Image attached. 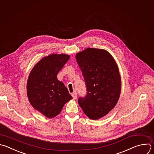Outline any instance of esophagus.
Here are the masks:
<instances>
[{
  "instance_id": "34e87169",
  "label": "esophagus",
  "mask_w": 154,
  "mask_h": 154,
  "mask_svg": "<svg viewBox=\"0 0 154 154\" xmlns=\"http://www.w3.org/2000/svg\"><path fill=\"white\" fill-rule=\"evenodd\" d=\"M72 97H73V98L74 99H76L77 98V92H76V91H74V92H73L72 93Z\"/></svg>"
}]
</instances>
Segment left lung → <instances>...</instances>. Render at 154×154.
I'll return each instance as SVG.
<instances>
[{
    "mask_svg": "<svg viewBox=\"0 0 154 154\" xmlns=\"http://www.w3.org/2000/svg\"><path fill=\"white\" fill-rule=\"evenodd\" d=\"M86 83V95L78 103L91 119L108 114L116 105L121 92V77L112 56L104 49L88 48L76 54Z\"/></svg>",
    "mask_w": 154,
    "mask_h": 154,
    "instance_id": "obj_1",
    "label": "left lung"
}]
</instances>
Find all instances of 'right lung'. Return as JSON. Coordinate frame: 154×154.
Segmentation results:
<instances>
[{"label": "right lung", "mask_w": 154, "mask_h": 154, "mask_svg": "<svg viewBox=\"0 0 154 154\" xmlns=\"http://www.w3.org/2000/svg\"><path fill=\"white\" fill-rule=\"evenodd\" d=\"M66 54H51L42 59L32 69L27 82V95L31 105L48 118L62 111L72 98L57 74L69 59Z\"/></svg>", "instance_id": "right-lung-1"}]
</instances>
